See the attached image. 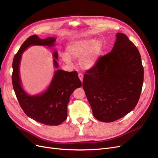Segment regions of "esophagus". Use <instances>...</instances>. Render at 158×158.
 <instances>
[{
    "mask_svg": "<svg viewBox=\"0 0 158 158\" xmlns=\"http://www.w3.org/2000/svg\"><path fill=\"white\" fill-rule=\"evenodd\" d=\"M78 76L79 79L81 81V82L82 81V79H83V75H82L81 73H78Z\"/></svg>",
    "mask_w": 158,
    "mask_h": 158,
    "instance_id": "1",
    "label": "esophagus"
}]
</instances>
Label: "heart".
Instances as JSON below:
<instances>
[{"instance_id":"obj_1","label":"heart","mask_w":158,"mask_h":158,"mask_svg":"<svg viewBox=\"0 0 158 158\" xmlns=\"http://www.w3.org/2000/svg\"><path fill=\"white\" fill-rule=\"evenodd\" d=\"M102 49V44L100 40L88 39L75 41L67 47V54H63L62 58L66 63H70V59H79L81 67L88 70L97 62Z\"/></svg>"}]
</instances>
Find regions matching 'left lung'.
Instances as JSON below:
<instances>
[{"instance_id": "left-lung-1", "label": "left lung", "mask_w": 158, "mask_h": 158, "mask_svg": "<svg viewBox=\"0 0 158 158\" xmlns=\"http://www.w3.org/2000/svg\"><path fill=\"white\" fill-rule=\"evenodd\" d=\"M117 38L111 52L98 58L82 82L94 116L104 122L117 120L134 110L143 83L137 47L123 33Z\"/></svg>"}]
</instances>
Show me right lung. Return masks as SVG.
I'll list each match as a JSON object with an SVG mask.
<instances>
[{"mask_svg": "<svg viewBox=\"0 0 158 158\" xmlns=\"http://www.w3.org/2000/svg\"><path fill=\"white\" fill-rule=\"evenodd\" d=\"M56 38L40 39L36 35L29 36L24 41L13 58L12 82L17 100L23 112L31 118L47 126H57L67 118V106L73 91L81 86L76 71L66 72L57 70L51 85L41 95L29 96L23 90L19 77V64L22 52L30 45H54ZM54 57L57 59V52ZM56 68L58 64L54 60Z\"/></svg>", "mask_w": 158, "mask_h": 158, "instance_id": "obj_1", "label": "right lung"}]
</instances>
